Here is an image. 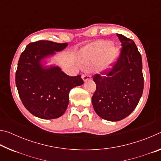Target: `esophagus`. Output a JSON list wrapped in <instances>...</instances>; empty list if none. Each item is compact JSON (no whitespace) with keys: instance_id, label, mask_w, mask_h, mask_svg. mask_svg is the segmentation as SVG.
<instances>
[{"instance_id":"obj_1","label":"esophagus","mask_w":161,"mask_h":161,"mask_svg":"<svg viewBox=\"0 0 161 161\" xmlns=\"http://www.w3.org/2000/svg\"><path fill=\"white\" fill-rule=\"evenodd\" d=\"M81 77H82L83 80L84 81H86L87 80H90V79L92 78V76L90 75H88V74H84V75H82V76H81Z\"/></svg>"}]
</instances>
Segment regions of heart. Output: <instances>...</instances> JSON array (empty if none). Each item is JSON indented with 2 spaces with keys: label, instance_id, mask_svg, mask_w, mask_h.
Listing matches in <instances>:
<instances>
[{
  "label": "heart",
  "instance_id": "heart-1",
  "mask_svg": "<svg viewBox=\"0 0 161 161\" xmlns=\"http://www.w3.org/2000/svg\"><path fill=\"white\" fill-rule=\"evenodd\" d=\"M112 47V43L107 41H97L86 46L80 54L81 64L86 68H92L103 59V67L105 68L116 54V49Z\"/></svg>",
  "mask_w": 161,
  "mask_h": 161
}]
</instances>
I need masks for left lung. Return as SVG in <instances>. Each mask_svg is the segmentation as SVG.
<instances>
[{
	"label": "left lung",
	"mask_w": 161,
	"mask_h": 161,
	"mask_svg": "<svg viewBox=\"0 0 161 161\" xmlns=\"http://www.w3.org/2000/svg\"><path fill=\"white\" fill-rule=\"evenodd\" d=\"M122 47L110 70L93 76L97 89L92 98L94 111L101 118L117 121L135 109L143 94L142 59L134 42L116 34Z\"/></svg>",
	"instance_id": "left-lung-1"
}]
</instances>
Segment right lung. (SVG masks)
<instances>
[{
    "label": "right lung",
    "instance_id": "1",
    "mask_svg": "<svg viewBox=\"0 0 161 161\" xmlns=\"http://www.w3.org/2000/svg\"><path fill=\"white\" fill-rule=\"evenodd\" d=\"M67 43L39 40L26 46L15 73V84L24 107L43 119L61 116L67 109L71 89L84 83L81 75L71 77L58 67L43 68L40 60L61 51Z\"/></svg>",
    "mask_w": 161,
    "mask_h": 161
}]
</instances>
